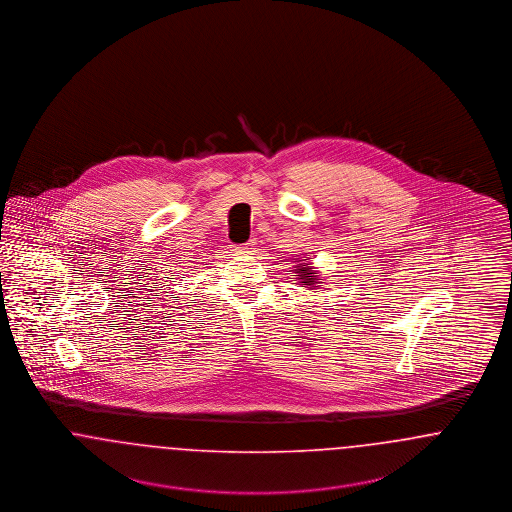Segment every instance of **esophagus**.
<instances>
[{"instance_id": "esophagus-1", "label": "esophagus", "mask_w": 512, "mask_h": 512, "mask_svg": "<svg viewBox=\"0 0 512 512\" xmlns=\"http://www.w3.org/2000/svg\"><path fill=\"white\" fill-rule=\"evenodd\" d=\"M236 249L242 251V253H251V251H253V244L238 245Z\"/></svg>"}]
</instances>
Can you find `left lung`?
I'll use <instances>...</instances> for the list:
<instances>
[{
    "label": "left lung",
    "mask_w": 512,
    "mask_h": 512,
    "mask_svg": "<svg viewBox=\"0 0 512 512\" xmlns=\"http://www.w3.org/2000/svg\"><path fill=\"white\" fill-rule=\"evenodd\" d=\"M295 272H297L295 276H299V280H301V284H303V286H309V288H317V270H311L307 263H301L299 267H295Z\"/></svg>",
    "instance_id": "8db88e82"
}]
</instances>
